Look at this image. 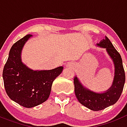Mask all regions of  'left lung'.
<instances>
[{
	"label": "left lung",
	"instance_id": "left-lung-1",
	"mask_svg": "<svg viewBox=\"0 0 127 127\" xmlns=\"http://www.w3.org/2000/svg\"><path fill=\"white\" fill-rule=\"evenodd\" d=\"M98 46L106 48L108 54L114 61L115 76L114 82L109 90L104 93H96L85 89L79 82L77 77L74 78L75 93L79 102L85 107L95 111H100L114 104L122 95L125 82V73L122 57L116 50L107 37L98 44Z\"/></svg>",
	"mask_w": 127,
	"mask_h": 127
}]
</instances>
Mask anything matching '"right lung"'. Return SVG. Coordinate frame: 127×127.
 Here are the masks:
<instances>
[{"label":"right lung","instance_id":"obj_1","mask_svg":"<svg viewBox=\"0 0 127 127\" xmlns=\"http://www.w3.org/2000/svg\"><path fill=\"white\" fill-rule=\"evenodd\" d=\"M31 34L16 41L11 48L3 69L4 88L8 96L24 107L31 108L48 99L53 81L63 69L59 66L50 70L34 71L21 61V51Z\"/></svg>","mask_w":127,"mask_h":127}]
</instances>
